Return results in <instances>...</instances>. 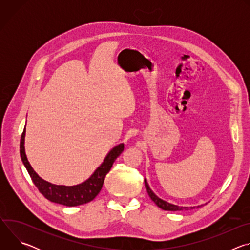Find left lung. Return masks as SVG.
Segmentation results:
<instances>
[{"label":"left lung","instance_id":"left-lung-1","mask_svg":"<svg viewBox=\"0 0 250 250\" xmlns=\"http://www.w3.org/2000/svg\"><path fill=\"white\" fill-rule=\"evenodd\" d=\"M145 183H146V191L150 197V199L162 209L164 210H183V209H189V208H195V207H191V208H188V207H179V206H176V205H173V204H170V203H167L163 200H161L160 198H158L152 191L151 189L149 188L148 184H147V181L146 179H145Z\"/></svg>","mask_w":250,"mask_h":250}]
</instances>
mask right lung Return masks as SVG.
I'll return each instance as SVG.
<instances>
[{"instance_id": "add662e5", "label": "right lung", "mask_w": 250, "mask_h": 250, "mask_svg": "<svg viewBox=\"0 0 250 250\" xmlns=\"http://www.w3.org/2000/svg\"><path fill=\"white\" fill-rule=\"evenodd\" d=\"M24 135H25V127L22 131L20 144V153L21 158L25 166L33 184L37 186L39 191L50 202L60 204L67 207H75L79 205H84L92 200L100 193L104 177L108 174L118 156L124 151L125 146L121 144L114 147L108 155L104 159V162L96 169L93 175L85 182L76 185V186H62V185H54L49 182L44 181L43 179L34 172L29 162L27 161L25 151H24Z\"/></svg>"}]
</instances>
